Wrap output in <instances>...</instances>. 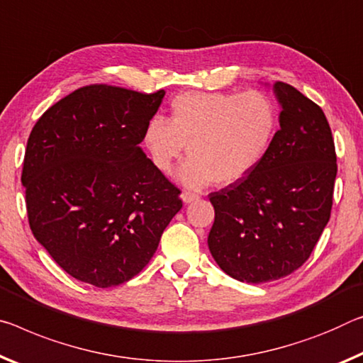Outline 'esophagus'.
I'll return each mask as SVG.
<instances>
[{"label":"esophagus","instance_id":"34e87169","mask_svg":"<svg viewBox=\"0 0 363 363\" xmlns=\"http://www.w3.org/2000/svg\"><path fill=\"white\" fill-rule=\"evenodd\" d=\"M181 199H182V202L184 203H192V202H195V200H199V195L197 194H194V192H182L181 194Z\"/></svg>","mask_w":363,"mask_h":363}]
</instances>
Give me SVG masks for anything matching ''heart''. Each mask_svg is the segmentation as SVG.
Returning a JSON list of instances; mask_svg holds the SVG:
<instances>
[{"label":"heart","mask_w":363,"mask_h":363,"mask_svg":"<svg viewBox=\"0 0 363 363\" xmlns=\"http://www.w3.org/2000/svg\"><path fill=\"white\" fill-rule=\"evenodd\" d=\"M279 129L276 103L262 91H187L171 101V118H155L143 132L152 163L184 187L200 191L216 182L244 181L263 163Z\"/></svg>","instance_id":"1"}]
</instances>
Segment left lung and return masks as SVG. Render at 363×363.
Here are the masks:
<instances>
[{
	"instance_id": "left-lung-1",
	"label": "left lung",
	"mask_w": 363,
	"mask_h": 363,
	"mask_svg": "<svg viewBox=\"0 0 363 363\" xmlns=\"http://www.w3.org/2000/svg\"><path fill=\"white\" fill-rule=\"evenodd\" d=\"M273 94L281 113L272 150L247 179L210 194L211 257L250 284L284 278L306 263L330 221L337 172L321 108L284 82L273 84Z\"/></svg>"
}]
</instances>
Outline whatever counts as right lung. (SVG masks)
<instances>
[{"label": "right lung", "mask_w": 363, "mask_h": 363, "mask_svg": "<svg viewBox=\"0 0 363 363\" xmlns=\"http://www.w3.org/2000/svg\"><path fill=\"white\" fill-rule=\"evenodd\" d=\"M164 94L90 85L33 125L22 169L28 224L72 278L95 287L132 279L182 208L179 189L140 147Z\"/></svg>", "instance_id": "right-lung-1"}]
</instances>
